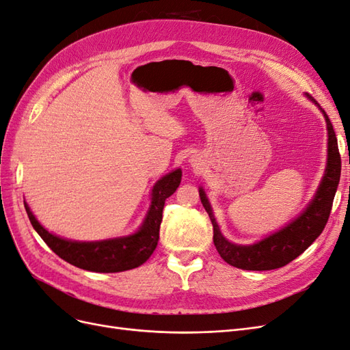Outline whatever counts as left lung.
<instances>
[{
	"label": "left lung",
	"instance_id": "1",
	"mask_svg": "<svg viewBox=\"0 0 350 350\" xmlns=\"http://www.w3.org/2000/svg\"><path fill=\"white\" fill-rule=\"evenodd\" d=\"M317 107H320L311 94H306ZM321 109V107H320ZM327 122L328 131V161L323 181L320 184L314 200L306 207L304 213L295 219L288 226H284L276 234L262 239L254 245H237L221 237L219 226L215 220L213 211L203 189L200 188V200L203 203L208 217L213 225V242L220 257L228 264L242 270H274L289 264L296 257L308 248L311 243L321 235L328 216H330L336 189L340 181L342 159L338 153L337 137L333 130V124L328 120V115L321 109Z\"/></svg>",
	"mask_w": 350,
	"mask_h": 350
}]
</instances>
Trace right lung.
I'll return each instance as SVG.
<instances>
[{
	"instance_id": "add662e5",
	"label": "right lung",
	"mask_w": 350,
	"mask_h": 350,
	"mask_svg": "<svg viewBox=\"0 0 350 350\" xmlns=\"http://www.w3.org/2000/svg\"><path fill=\"white\" fill-rule=\"evenodd\" d=\"M181 169L167 174L159 179L152 191V206L140 230L134 235L99 242H77L67 241L49 234L40 226L25 203L31 226L46 242V245L58 257L66 260L79 269L96 273H116L142 266L153 254L157 241L159 229L162 224V211L165 200L171 197L181 183Z\"/></svg>"
}]
</instances>
